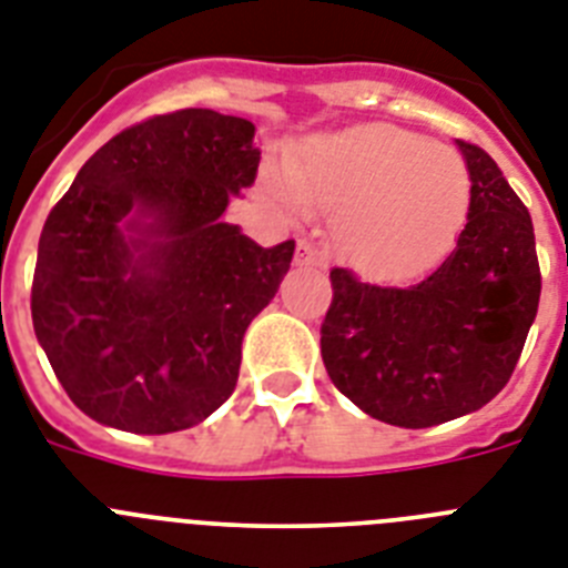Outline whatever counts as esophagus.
I'll list each match as a JSON object with an SVG mask.
<instances>
[{
  "mask_svg": "<svg viewBox=\"0 0 568 568\" xmlns=\"http://www.w3.org/2000/svg\"><path fill=\"white\" fill-rule=\"evenodd\" d=\"M294 260H297V265H314V268H323V265H326V254L308 240L297 242V256H294Z\"/></svg>",
  "mask_w": 568,
  "mask_h": 568,
  "instance_id": "1",
  "label": "esophagus"
}]
</instances>
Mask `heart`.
Masks as SVG:
<instances>
[{
	"label": "heart",
	"mask_w": 568,
	"mask_h": 568,
	"mask_svg": "<svg viewBox=\"0 0 568 568\" xmlns=\"http://www.w3.org/2000/svg\"><path fill=\"white\" fill-rule=\"evenodd\" d=\"M285 175L303 204L337 207V245L375 276L430 260L459 231L470 202L465 161L393 123L312 138Z\"/></svg>",
	"instance_id": "b5f03b06"
}]
</instances>
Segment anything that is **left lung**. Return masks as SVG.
Wrapping results in <instances>:
<instances>
[{"mask_svg":"<svg viewBox=\"0 0 568 568\" xmlns=\"http://www.w3.org/2000/svg\"><path fill=\"white\" fill-rule=\"evenodd\" d=\"M459 150L468 225L436 271L402 288L361 283L349 268L328 274V378L366 416L409 430L485 407L511 378L540 303L528 207L483 146Z\"/></svg>","mask_w":568,"mask_h":568,"instance_id":"left-lung-1","label":"left lung"}]
</instances>
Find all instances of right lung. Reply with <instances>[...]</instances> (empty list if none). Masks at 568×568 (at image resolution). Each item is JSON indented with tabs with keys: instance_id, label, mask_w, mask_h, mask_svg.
<instances>
[{
	"instance_id": "obj_1",
	"label": "right lung",
	"mask_w": 568,
	"mask_h": 568,
	"mask_svg": "<svg viewBox=\"0 0 568 568\" xmlns=\"http://www.w3.org/2000/svg\"><path fill=\"white\" fill-rule=\"evenodd\" d=\"M254 132L213 109L155 114L100 146L51 207L33 332L94 422L187 430L236 389L245 328L294 256V240L262 247L222 222L256 181Z\"/></svg>"
}]
</instances>
